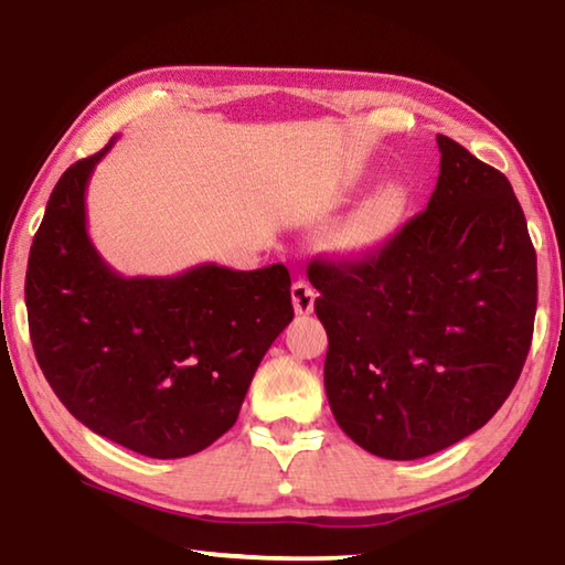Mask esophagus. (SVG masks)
Listing matches in <instances>:
<instances>
[{
  "label": "esophagus",
  "mask_w": 565,
  "mask_h": 565,
  "mask_svg": "<svg viewBox=\"0 0 565 565\" xmlns=\"http://www.w3.org/2000/svg\"><path fill=\"white\" fill-rule=\"evenodd\" d=\"M290 295H292V308L298 316H308V312H312V306H316V290H312L306 280L292 282Z\"/></svg>",
  "instance_id": "1"
}]
</instances>
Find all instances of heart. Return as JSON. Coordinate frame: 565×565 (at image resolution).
<instances>
[{
    "label": "heart",
    "mask_w": 565,
    "mask_h": 565,
    "mask_svg": "<svg viewBox=\"0 0 565 565\" xmlns=\"http://www.w3.org/2000/svg\"><path fill=\"white\" fill-rule=\"evenodd\" d=\"M404 210V189L388 181L379 186L341 227L333 232V249L341 255H366L396 227Z\"/></svg>",
    "instance_id": "1"
}]
</instances>
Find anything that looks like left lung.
I'll list each match as a JSON object with an SVG mask.
<instances>
[{"instance_id": "1", "label": "left lung", "mask_w": 565, "mask_h": 565, "mask_svg": "<svg viewBox=\"0 0 565 565\" xmlns=\"http://www.w3.org/2000/svg\"><path fill=\"white\" fill-rule=\"evenodd\" d=\"M427 210L376 253L312 259L326 394L355 445L419 459L488 424L533 341L535 249L505 173L437 136Z\"/></svg>"}]
</instances>
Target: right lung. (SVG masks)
I'll return each mask as SVG.
<instances>
[{"label": "right lung", "instance_id": "obj_1", "mask_svg": "<svg viewBox=\"0 0 565 565\" xmlns=\"http://www.w3.org/2000/svg\"><path fill=\"white\" fill-rule=\"evenodd\" d=\"M106 149L52 189L24 302L38 363L77 422L153 459L202 452L234 422L263 355L292 320L285 265L204 263L124 277L88 237L85 192Z\"/></svg>", "mask_w": 565, "mask_h": 565}]
</instances>
